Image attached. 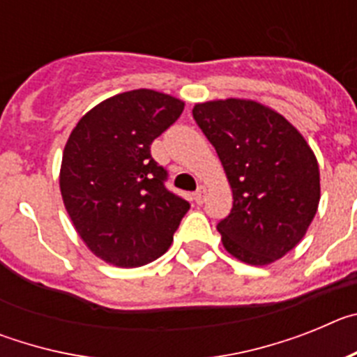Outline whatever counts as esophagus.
<instances>
[{"label":"esophagus","mask_w":357,"mask_h":357,"mask_svg":"<svg viewBox=\"0 0 357 357\" xmlns=\"http://www.w3.org/2000/svg\"><path fill=\"white\" fill-rule=\"evenodd\" d=\"M206 195H207L206 185H200V188L197 189V193H195V202H197V204H204V202H206Z\"/></svg>","instance_id":"obj_1"}]
</instances>
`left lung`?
Wrapping results in <instances>:
<instances>
[{
    "mask_svg": "<svg viewBox=\"0 0 357 357\" xmlns=\"http://www.w3.org/2000/svg\"><path fill=\"white\" fill-rule=\"evenodd\" d=\"M193 118L232 189L230 214L216 225L223 247L252 266L272 264L301 243L317 214L313 150L284 116L254 100L197 103Z\"/></svg>",
    "mask_w": 357,
    "mask_h": 357,
    "instance_id": "8db88e82",
    "label": "left lung"
}]
</instances>
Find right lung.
<instances>
[{
  "label": "right lung",
  "instance_id": "right-lung-1",
  "mask_svg": "<svg viewBox=\"0 0 357 357\" xmlns=\"http://www.w3.org/2000/svg\"><path fill=\"white\" fill-rule=\"evenodd\" d=\"M184 102L151 89L107 98L82 116L62 153L61 193L96 257L137 268L168 250L189 202L168 191L150 144L181 118Z\"/></svg>",
  "mask_w": 357,
  "mask_h": 357
}]
</instances>
